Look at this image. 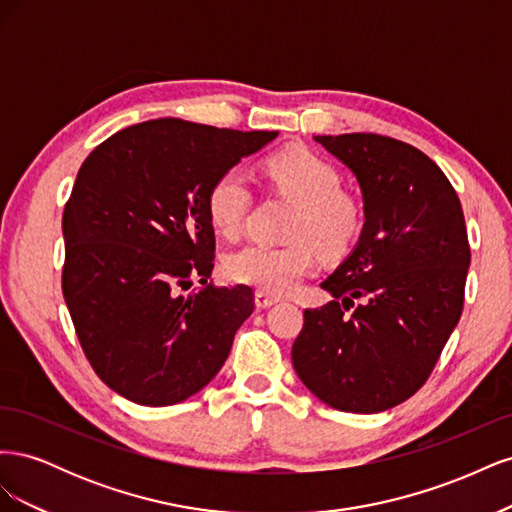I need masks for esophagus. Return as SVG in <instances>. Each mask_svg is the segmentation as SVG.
<instances>
[{
	"label": "esophagus",
	"instance_id": "1",
	"mask_svg": "<svg viewBox=\"0 0 512 512\" xmlns=\"http://www.w3.org/2000/svg\"><path fill=\"white\" fill-rule=\"evenodd\" d=\"M254 301H256V307H258V309H267V307H271V305H275V303H280V297H273V294H267V292L258 290V292L254 294Z\"/></svg>",
	"mask_w": 512,
	"mask_h": 512
}]
</instances>
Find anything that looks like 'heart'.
Wrapping results in <instances>:
<instances>
[{"label": "heart", "instance_id": "1", "mask_svg": "<svg viewBox=\"0 0 512 512\" xmlns=\"http://www.w3.org/2000/svg\"><path fill=\"white\" fill-rule=\"evenodd\" d=\"M273 185L297 203L288 245L247 243L228 254L224 271L232 282L267 294H286L318 267L316 247L327 256H344L361 232V211L342 194L337 170L307 149H286L267 162ZM252 205V190L241 168H228L211 183L207 213L224 237H237Z\"/></svg>", "mask_w": 512, "mask_h": 512}]
</instances>
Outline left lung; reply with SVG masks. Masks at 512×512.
<instances>
[{
  "mask_svg": "<svg viewBox=\"0 0 512 512\" xmlns=\"http://www.w3.org/2000/svg\"><path fill=\"white\" fill-rule=\"evenodd\" d=\"M359 181L365 224L320 286L292 344L301 382L324 404L384 412L412 397L457 327L470 243L457 192L416 147L380 134L314 136Z\"/></svg>",
  "mask_w": 512,
  "mask_h": 512,
  "instance_id": "obj_1",
  "label": "left lung"
}]
</instances>
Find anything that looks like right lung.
I'll return each mask as SVG.
<instances>
[{
	"instance_id": "obj_1",
	"label": "right lung",
	"mask_w": 512,
	"mask_h": 512,
	"mask_svg": "<svg viewBox=\"0 0 512 512\" xmlns=\"http://www.w3.org/2000/svg\"><path fill=\"white\" fill-rule=\"evenodd\" d=\"M275 136L164 117L119 130L83 162L61 220V290L87 361L121 397L179 404L228 359L254 294L207 282V192ZM192 274L204 286L179 295Z\"/></svg>"
}]
</instances>
